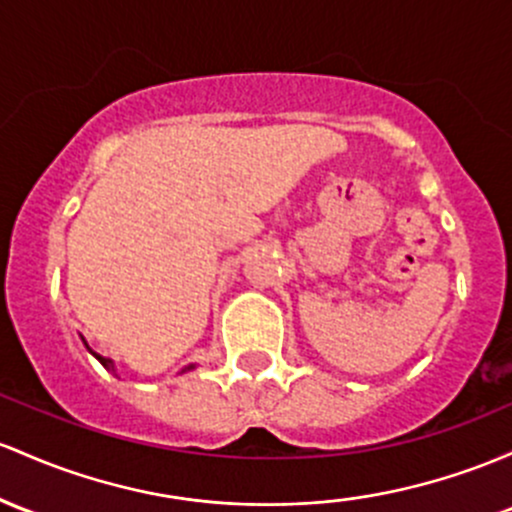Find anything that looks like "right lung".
I'll return each instance as SVG.
<instances>
[{
    "label": "right lung",
    "instance_id": "right-lung-1",
    "mask_svg": "<svg viewBox=\"0 0 512 512\" xmlns=\"http://www.w3.org/2000/svg\"><path fill=\"white\" fill-rule=\"evenodd\" d=\"M82 342H84V347H87V350H89V352H92V347H89V345H87V340H84V338H82ZM92 355L99 359V364H101V367H104V369H106V372H111V374H114V376H116V367H114V359H109V357H101V355H97V352H92ZM192 369H196V364H187V367H182V369H179V372H177V374H187V372H192Z\"/></svg>",
    "mask_w": 512,
    "mask_h": 512
}]
</instances>
